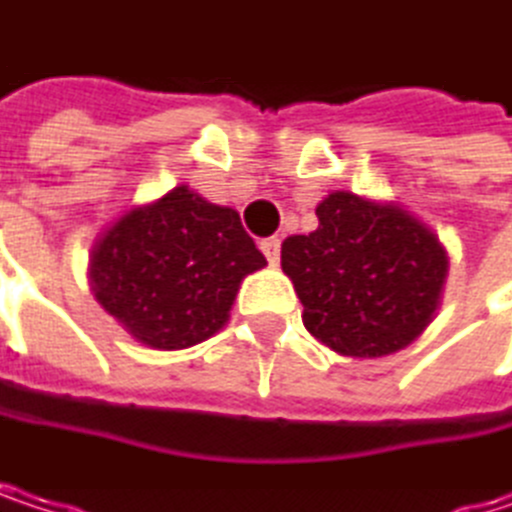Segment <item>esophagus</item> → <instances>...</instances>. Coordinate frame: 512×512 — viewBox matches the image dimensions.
Segmentation results:
<instances>
[{
  "mask_svg": "<svg viewBox=\"0 0 512 512\" xmlns=\"http://www.w3.org/2000/svg\"><path fill=\"white\" fill-rule=\"evenodd\" d=\"M259 247H262V253H265V259H268L271 265L280 262V238H265Z\"/></svg>",
  "mask_w": 512,
  "mask_h": 512,
  "instance_id": "1",
  "label": "esophagus"
}]
</instances>
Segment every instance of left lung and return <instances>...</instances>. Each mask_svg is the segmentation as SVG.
<instances>
[{
    "label": "left lung",
    "instance_id": "1",
    "mask_svg": "<svg viewBox=\"0 0 512 512\" xmlns=\"http://www.w3.org/2000/svg\"><path fill=\"white\" fill-rule=\"evenodd\" d=\"M319 229L283 241L280 265L304 304L307 331L340 355L405 349L432 319L447 277L438 238L411 214L337 190Z\"/></svg>",
    "mask_w": 512,
    "mask_h": 512
}]
</instances>
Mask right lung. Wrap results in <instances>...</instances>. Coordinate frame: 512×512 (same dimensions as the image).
<instances>
[{"instance_id":"obj_1","label":"right lung","mask_w":512,"mask_h":512,"mask_svg":"<svg viewBox=\"0 0 512 512\" xmlns=\"http://www.w3.org/2000/svg\"><path fill=\"white\" fill-rule=\"evenodd\" d=\"M265 265L238 211L175 187L125 214L92 253L95 298L151 349L217 334L241 280Z\"/></svg>"}]
</instances>
